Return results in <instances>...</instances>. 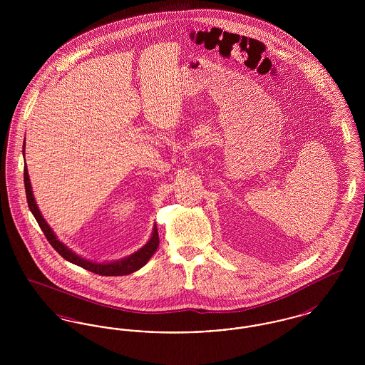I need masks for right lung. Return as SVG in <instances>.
Wrapping results in <instances>:
<instances>
[{
	"mask_svg": "<svg viewBox=\"0 0 365 365\" xmlns=\"http://www.w3.org/2000/svg\"><path fill=\"white\" fill-rule=\"evenodd\" d=\"M24 149V148H23ZM24 152V150H23ZM24 187H26V195H27V204L29 208L33 212L38 225L41 227V230L43 231L46 240L52 245L53 249L67 261H70L72 264H76L82 268H85L90 272H94L97 275H103V277H119V275H128L133 274L135 271H138L139 268H142L149 259L155 255V252L158 247V232H157V227L155 226L153 230V235L150 238V241L146 243L140 250L137 253L125 257L120 261H113V262H108V264H97V262H91V261L83 260L79 256H76L73 252H71L70 249L60 242L56 235L53 234L52 228L48 226V223L45 222V219L42 217L39 209L35 204L34 195L31 190V185H30V178L27 173V167H24Z\"/></svg>",
	"mask_w": 365,
	"mask_h": 365,
	"instance_id": "1",
	"label": "right lung"
}]
</instances>
